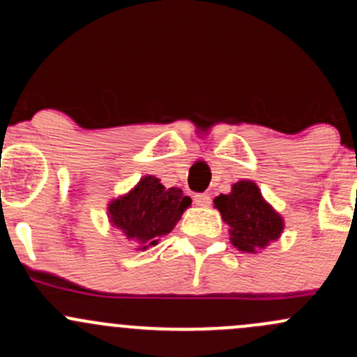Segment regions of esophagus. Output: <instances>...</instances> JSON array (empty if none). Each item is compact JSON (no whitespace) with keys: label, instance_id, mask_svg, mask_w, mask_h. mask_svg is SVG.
Segmentation results:
<instances>
[{"label":"esophagus","instance_id":"esophagus-1","mask_svg":"<svg viewBox=\"0 0 357 357\" xmlns=\"http://www.w3.org/2000/svg\"><path fill=\"white\" fill-rule=\"evenodd\" d=\"M194 202L197 206H209L211 204V195L209 194H195Z\"/></svg>","mask_w":357,"mask_h":357}]
</instances>
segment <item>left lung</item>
<instances>
[{"mask_svg": "<svg viewBox=\"0 0 357 357\" xmlns=\"http://www.w3.org/2000/svg\"><path fill=\"white\" fill-rule=\"evenodd\" d=\"M214 208L229 225L231 243L241 252L255 254L281 236L284 221L264 201L259 187L250 180L233 183L231 192L214 199Z\"/></svg>", "mask_w": 357, "mask_h": 357, "instance_id": "8db88e82", "label": "left lung"}]
</instances>
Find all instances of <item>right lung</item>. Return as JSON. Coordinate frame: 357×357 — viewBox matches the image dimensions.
Listing matches in <instances>:
<instances>
[{
	"mask_svg": "<svg viewBox=\"0 0 357 357\" xmlns=\"http://www.w3.org/2000/svg\"><path fill=\"white\" fill-rule=\"evenodd\" d=\"M192 199L177 187L165 189L160 180L146 175L129 194L109 204V220L128 240L148 248L168 235Z\"/></svg>",
	"mask_w": 357,
	"mask_h": 357,
	"instance_id": "add662e5",
	"label": "right lung"
}]
</instances>
